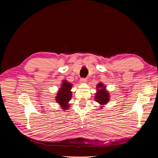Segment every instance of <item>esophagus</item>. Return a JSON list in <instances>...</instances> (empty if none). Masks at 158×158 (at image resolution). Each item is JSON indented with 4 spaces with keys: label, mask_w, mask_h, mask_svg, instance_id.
I'll return each mask as SVG.
<instances>
[{
    "label": "esophagus",
    "mask_w": 158,
    "mask_h": 158,
    "mask_svg": "<svg viewBox=\"0 0 158 158\" xmlns=\"http://www.w3.org/2000/svg\"><path fill=\"white\" fill-rule=\"evenodd\" d=\"M80 81L81 83H85V82H87V80H86V79H85V78H81Z\"/></svg>",
    "instance_id": "esophagus-1"
}]
</instances>
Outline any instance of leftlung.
Instances as JSON below:
<instances>
[{
  "label": "left lung",
  "instance_id": "obj_1",
  "mask_svg": "<svg viewBox=\"0 0 158 158\" xmlns=\"http://www.w3.org/2000/svg\"><path fill=\"white\" fill-rule=\"evenodd\" d=\"M96 89L97 92L95 93V101L98 102L102 106L99 109H102V107L103 105L107 104L109 101V94L106 90V85H105L102 82L96 85Z\"/></svg>",
  "mask_w": 158,
  "mask_h": 158
}]
</instances>
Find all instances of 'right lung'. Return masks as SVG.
Returning <instances> with one entry per match:
<instances>
[{"label": "right lung", "mask_w": 158, "mask_h": 158, "mask_svg": "<svg viewBox=\"0 0 158 158\" xmlns=\"http://www.w3.org/2000/svg\"><path fill=\"white\" fill-rule=\"evenodd\" d=\"M72 87L73 84L67 80H63L57 95H56V102L60 105L62 109L69 110L70 107L69 102L72 98V92L70 91Z\"/></svg>", "instance_id": "obj_1"}]
</instances>
